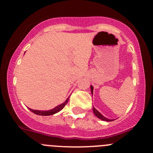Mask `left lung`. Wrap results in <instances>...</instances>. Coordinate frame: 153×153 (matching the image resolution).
I'll use <instances>...</instances> for the list:
<instances>
[{"label":"left lung","instance_id":"1","mask_svg":"<svg viewBox=\"0 0 153 153\" xmlns=\"http://www.w3.org/2000/svg\"><path fill=\"white\" fill-rule=\"evenodd\" d=\"M91 92L93 93V91H94V88H93V86H91ZM93 111H94V113L95 114V115H96V117H98V118H99L100 119H101V120L106 121V122H111V121H113V120H112V119H106V117H103V116L101 115V114H100L99 112L98 111L94 108H94H93Z\"/></svg>","mask_w":153,"mask_h":153}]
</instances>
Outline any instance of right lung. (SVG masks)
<instances>
[{
    "mask_svg": "<svg viewBox=\"0 0 153 153\" xmlns=\"http://www.w3.org/2000/svg\"><path fill=\"white\" fill-rule=\"evenodd\" d=\"M69 101V97L67 99V100L65 101L64 103H62V104L59 105V106H56L55 108H54L53 109H51L50 111H38V110H33V109H29L31 110V111H32L33 113H34L35 114H37V115H41V116H50V115H52L54 114L57 113L59 112V111H61L64 108L65 106L67 104V103Z\"/></svg>",
    "mask_w": 153,
    "mask_h": 153,
    "instance_id": "right-lung-1",
    "label": "right lung"
}]
</instances>
